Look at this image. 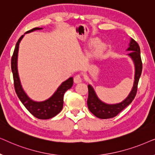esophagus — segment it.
<instances>
[{
  "instance_id": "esophagus-1",
  "label": "esophagus",
  "mask_w": 155,
  "mask_h": 155,
  "mask_svg": "<svg viewBox=\"0 0 155 155\" xmlns=\"http://www.w3.org/2000/svg\"><path fill=\"white\" fill-rule=\"evenodd\" d=\"M74 82H75V83H76V84L80 83V82H82L81 76H80V75H75V78H74Z\"/></svg>"
}]
</instances>
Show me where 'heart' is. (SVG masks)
Listing matches in <instances>:
<instances>
[{"mask_svg": "<svg viewBox=\"0 0 155 155\" xmlns=\"http://www.w3.org/2000/svg\"><path fill=\"white\" fill-rule=\"evenodd\" d=\"M98 42H99V39H97V38H94V39H92L89 41L88 45L89 46H90V47H92V46H95ZM105 49H106V44H104L103 42H99V43L94 47V55L97 56H100L101 55L103 54L104 51Z\"/></svg>", "mask_w": 155, "mask_h": 155, "instance_id": "b5f03b06", "label": "heart"}]
</instances>
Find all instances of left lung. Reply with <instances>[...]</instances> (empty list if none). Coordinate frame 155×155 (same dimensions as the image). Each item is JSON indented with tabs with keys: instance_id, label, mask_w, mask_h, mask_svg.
Listing matches in <instances>:
<instances>
[{
	"instance_id": "1",
	"label": "left lung",
	"mask_w": 155,
	"mask_h": 155,
	"mask_svg": "<svg viewBox=\"0 0 155 155\" xmlns=\"http://www.w3.org/2000/svg\"><path fill=\"white\" fill-rule=\"evenodd\" d=\"M126 51H130L128 54L132 59L135 65V76L133 86L128 96L121 102L117 104H107L99 99L92 85L88 84L87 107L90 111L97 118L107 119L115 117L122 110L130 104L134 99L137 90V84L142 73L143 64L140 57V48L138 44L131 38L129 46Z\"/></svg>"
}]
</instances>
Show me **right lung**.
I'll use <instances>...</instances> for the list:
<instances>
[{
	"instance_id": "obj_1",
	"label": "right lung",
	"mask_w": 155,
	"mask_h": 155,
	"mask_svg": "<svg viewBox=\"0 0 155 155\" xmlns=\"http://www.w3.org/2000/svg\"><path fill=\"white\" fill-rule=\"evenodd\" d=\"M42 29L43 28L36 27L31 30L27 31L25 34L32 32L36 30H40ZM24 36L25 35H22L17 42L11 59V69L12 74H13L15 90L16 94L21 102L34 116L39 119H48V118H53L54 116H56L62 110L63 106V96H64L65 92L73 86V77H71L65 81L63 82L56 92L54 93V94L46 100L37 101L29 98L28 95L23 90L18 70L19 45H20L21 40L22 39Z\"/></svg>"
}]
</instances>
